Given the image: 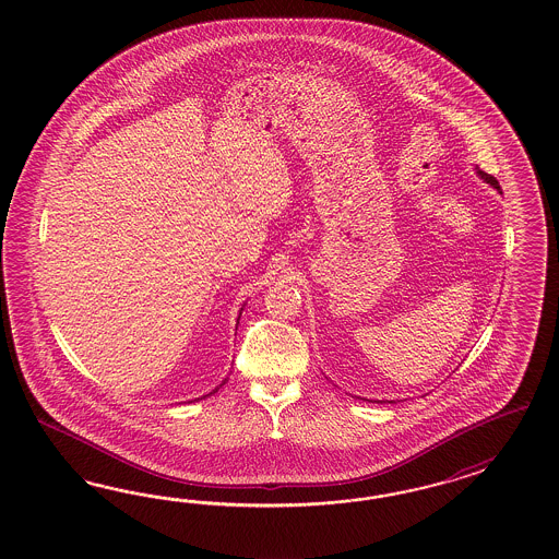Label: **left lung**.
I'll use <instances>...</instances> for the list:
<instances>
[{"label":"left lung","mask_w":559,"mask_h":559,"mask_svg":"<svg viewBox=\"0 0 559 559\" xmlns=\"http://www.w3.org/2000/svg\"><path fill=\"white\" fill-rule=\"evenodd\" d=\"M477 176H479V178H484V180H486V182H488V185H491V187L498 188V190H500V185H498V180H496V178H493V176H490V174H486V171H481V169H477Z\"/></svg>","instance_id":"obj_1"}]
</instances>
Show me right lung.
<instances>
[{
  "label": "right lung",
  "instance_id": "right-lung-1",
  "mask_svg": "<svg viewBox=\"0 0 559 559\" xmlns=\"http://www.w3.org/2000/svg\"><path fill=\"white\" fill-rule=\"evenodd\" d=\"M225 381H227V379H225ZM225 381H223V383H225ZM223 383H221V385H223ZM217 390H219V388H217ZM215 390V391H217ZM215 391H211V393H215Z\"/></svg>",
  "mask_w": 559,
  "mask_h": 559
}]
</instances>
